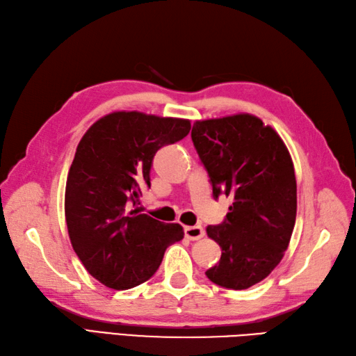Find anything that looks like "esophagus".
<instances>
[{
    "mask_svg": "<svg viewBox=\"0 0 356 356\" xmlns=\"http://www.w3.org/2000/svg\"><path fill=\"white\" fill-rule=\"evenodd\" d=\"M185 236L191 241H197L204 236V230L202 226H188L185 227Z\"/></svg>",
    "mask_w": 356,
    "mask_h": 356,
    "instance_id": "obj_1",
    "label": "esophagus"
}]
</instances>
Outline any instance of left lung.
Here are the masks:
<instances>
[{
  "instance_id": "1",
  "label": "left lung",
  "mask_w": 356,
  "mask_h": 356,
  "mask_svg": "<svg viewBox=\"0 0 356 356\" xmlns=\"http://www.w3.org/2000/svg\"><path fill=\"white\" fill-rule=\"evenodd\" d=\"M191 138L212 194L232 195L226 220L206 232L221 247L206 271L213 284L245 290L277 267L290 244L297 185L290 152L275 129L250 113L195 121Z\"/></svg>"
}]
</instances>
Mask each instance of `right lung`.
Here are the masks:
<instances>
[{"label": "right lung", "mask_w": 356, "mask_h": 356, "mask_svg": "<svg viewBox=\"0 0 356 356\" xmlns=\"http://www.w3.org/2000/svg\"><path fill=\"white\" fill-rule=\"evenodd\" d=\"M189 120L143 112H112L88 129L77 145L65 189V218L74 252L98 282L127 290L150 279L163 253L184 238L177 222L136 208L150 186L161 147L184 139Z\"/></svg>", "instance_id": "add662e5"}]
</instances>
